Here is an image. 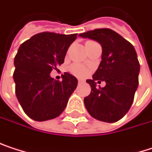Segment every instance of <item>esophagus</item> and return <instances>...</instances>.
<instances>
[{"mask_svg":"<svg viewBox=\"0 0 152 152\" xmlns=\"http://www.w3.org/2000/svg\"><path fill=\"white\" fill-rule=\"evenodd\" d=\"M78 82H79V83H82V82H84V80L79 79V80H78Z\"/></svg>","mask_w":152,"mask_h":152,"instance_id":"34e87169","label":"esophagus"}]
</instances>
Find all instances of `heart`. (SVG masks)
Wrapping results in <instances>:
<instances>
[{
  "mask_svg": "<svg viewBox=\"0 0 152 152\" xmlns=\"http://www.w3.org/2000/svg\"><path fill=\"white\" fill-rule=\"evenodd\" d=\"M70 71L72 74H74L78 77H84L87 74V69L83 65L78 64H72L70 67Z\"/></svg>",
  "mask_w": 152,
  "mask_h": 152,
  "instance_id": "heart-1",
  "label": "heart"
}]
</instances>
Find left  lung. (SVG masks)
Returning a JSON list of instances; mask_svg holds the SVG:
<instances>
[{
  "label": "left lung",
  "mask_w": 152,
  "mask_h": 152,
  "mask_svg": "<svg viewBox=\"0 0 152 152\" xmlns=\"http://www.w3.org/2000/svg\"><path fill=\"white\" fill-rule=\"evenodd\" d=\"M98 41L102 46V61L87 80L91 92L84 99L88 114L95 119L115 123L129 111L139 84L140 64L135 49L129 41L109 28H97L80 35ZM106 81L97 88L96 81Z\"/></svg>",
  "instance_id": "1"
}]
</instances>
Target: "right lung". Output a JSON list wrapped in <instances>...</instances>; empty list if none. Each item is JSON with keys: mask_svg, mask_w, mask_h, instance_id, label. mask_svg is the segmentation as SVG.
<instances>
[{"mask_svg": "<svg viewBox=\"0 0 152 152\" xmlns=\"http://www.w3.org/2000/svg\"><path fill=\"white\" fill-rule=\"evenodd\" d=\"M77 34L42 32L22 43L14 58L15 93L28 116L38 122L59 116L65 109L78 80L65 72L63 80L50 76L64 64Z\"/></svg>", "mask_w": 152, "mask_h": 152, "instance_id": "add662e5", "label": "right lung"}]
</instances>
